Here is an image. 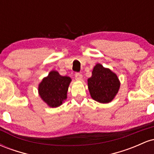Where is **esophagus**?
<instances>
[{
	"label": "esophagus",
	"instance_id": "34e87169",
	"mask_svg": "<svg viewBox=\"0 0 154 154\" xmlns=\"http://www.w3.org/2000/svg\"><path fill=\"white\" fill-rule=\"evenodd\" d=\"M75 78L77 80H82V75H81L80 73H78V72H77V73L75 74Z\"/></svg>",
	"mask_w": 154,
	"mask_h": 154
}]
</instances>
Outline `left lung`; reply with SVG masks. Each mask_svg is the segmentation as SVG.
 Segmentation results:
<instances>
[{"instance_id":"left-lung-1","label":"left lung","mask_w":154,"mask_h":154,"mask_svg":"<svg viewBox=\"0 0 154 154\" xmlns=\"http://www.w3.org/2000/svg\"><path fill=\"white\" fill-rule=\"evenodd\" d=\"M88 89L92 98L101 103L111 102L119 90L120 82L115 73L97 63L88 79Z\"/></svg>"}]
</instances>
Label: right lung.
<instances>
[{
  "label": "right lung",
  "mask_w": 154,
  "mask_h": 154,
  "mask_svg": "<svg viewBox=\"0 0 154 154\" xmlns=\"http://www.w3.org/2000/svg\"><path fill=\"white\" fill-rule=\"evenodd\" d=\"M71 81L69 77L61 76L57 71L53 70L39 84V95L48 106H59L66 99L67 91Z\"/></svg>",
  "instance_id": "obj_1"
}]
</instances>
